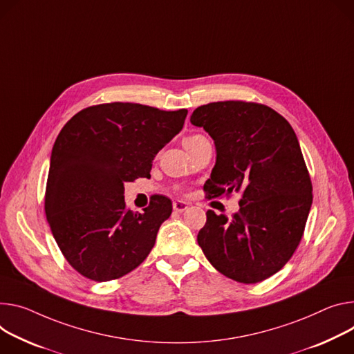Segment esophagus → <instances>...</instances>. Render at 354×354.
<instances>
[{"instance_id": "obj_1", "label": "esophagus", "mask_w": 354, "mask_h": 354, "mask_svg": "<svg viewBox=\"0 0 354 354\" xmlns=\"http://www.w3.org/2000/svg\"><path fill=\"white\" fill-rule=\"evenodd\" d=\"M187 207H189V203H186V202H182V201L174 202V210L178 213H183Z\"/></svg>"}]
</instances>
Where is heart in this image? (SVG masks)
I'll return each instance as SVG.
<instances>
[{
    "label": "heart",
    "mask_w": 354,
    "mask_h": 354,
    "mask_svg": "<svg viewBox=\"0 0 354 354\" xmlns=\"http://www.w3.org/2000/svg\"><path fill=\"white\" fill-rule=\"evenodd\" d=\"M202 136H189V137H186L185 140H183V145H187V144H192V142H195L196 140H199Z\"/></svg>",
    "instance_id": "b5f03b06"
}]
</instances>
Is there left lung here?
<instances>
[{"mask_svg": "<svg viewBox=\"0 0 354 354\" xmlns=\"http://www.w3.org/2000/svg\"><path fill=\"white\" fill-rule=\"evenodd\" d=\"M190 122L216 145L207 198L241 192L233 217L207 210L198 243L223 275L255 283L295 252L312 206V183L295 131L275 110L247 102L198 107Z\"/></svg>", "mask_w": 354, "mask_h": 354, "instance_id": "1", "label": "left lung"}]
</instances>
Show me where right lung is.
<instances>
[{"label": "right lung", "mask_w": 354, "mask_h": 354, "mask_svg": "<svg viewBox=\"0 0 354 354\" xmlns=\"http://www.w3.org/2000/svg\"><path fill=\"white\" fill-rule=\"evenodd\" d=\"M186 114L107 103L79 111L62 128L50 155L45 213L62 254L83 277L111 281L148 257L172 202L156 196L144 213L128 210L124 185L151 176L155 155L179 134Z\"/></svg>", "instance_id": "1"}]
</instances>
